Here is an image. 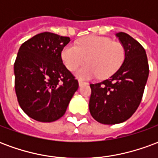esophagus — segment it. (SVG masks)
I'll use <instances>...</instances> for the list:
<instances>
[{
    "mask_svg": "<svg viewBox=\"0 0 158 158\" xmlns=\"http://www.w3.org/2000/svg\"><path fill=\"white\" fill-rule=\"evenodd\" d=\"M85 85H87V83L84 82V81H81V80H79V86Z\"/></svg>",
    "mask_w": 158,
    "mask_h": 158,
    "instance_id": "esophagus-1",
    "label": "esophagus"
}]
</instances>
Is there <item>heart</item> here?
Instances as JSON below:
<instances>
[{"instance_id":"1","label":"heart","mask_w":158,"mask_h":158,"mask_svg":"<svg viewBox=\"0 0 158 158\" xmlns=\"http://www.w3.org/2000/svg\"><path fill=\"white\" fill-rule=\"evenodd\" d=\"M62 59L66 68L73 71L87 59L88 64L75 72L81 80H89L99 75L107 78L119 69L125 56L123 45L106 37L92 35L78 42L77 46L66 45L62 51Z\"/></svg>"}]
</instances>
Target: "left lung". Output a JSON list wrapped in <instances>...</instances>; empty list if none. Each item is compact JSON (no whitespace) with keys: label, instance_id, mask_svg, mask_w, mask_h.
I'll list each match as a JSON object with an SVG mask.
<instances>
[{"label":"left lung","instance_id":"left-lung-1","mask_svg":"<svg viewBox=\"0 0 158 158\" xmlns=\"http://www.w3.org/2000/svg\"><path fill=\"white\" fill-rule=\"evenodd\" d=\"M116 36L125 52L122 66L109 79L89 85V112L103 124L120 123L132 116L141 102L149 75L142 45L126 33H117Z\"/></svg>","mask_w":158,"mask_h":158}]
</instances>
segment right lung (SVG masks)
Returning <instances> with one entry per match:
<instances>
[{"label":"right lung","instance_id":"add662e5","mask_svg":"<svg viewBox=\"0 0 158 158\" xmlns=\"http://www.w3.org/2000/svg\"><path fill=\"white\" fill-rule=\"evenodd\" d=\"M69 41V37L44 32L19 48L14 63L16 95L23 111L36 121L62 118L79 88L61 56Z\"/></svg>","mask_w":158,"mask_h":158}]
</instances>
